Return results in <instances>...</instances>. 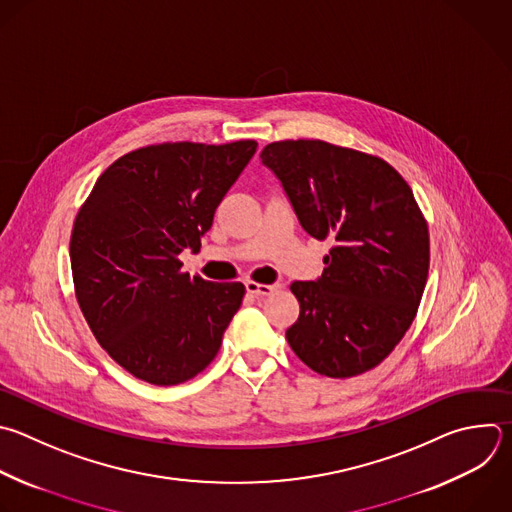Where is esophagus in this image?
Returning a JSON list of instances; mask_svg holds the SVG:
<instances>
[{"instance_id": "34e87169", "label": "esophagus", "mask_w": 512, "mask_h": 512, "mask_svg": "<svg viewBox=\"0 0 512 512\" xmlns=\"http://www.w3.org/2000/svg\"><path fill=\"white\" fill-rule=\"evenodd\" d=\"M281 285L279 283H273V285H265V283H255V281H247L245 283V289L247 293L255 295V297H265V295H271L273 291H277Z\"/></svg>"}]
</instances>
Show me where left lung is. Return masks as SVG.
<instances>
[{
  "label": "left lung",
  "instance_id": "obj_1",
  "mask_svg": "<svg viewBox=\"0 0 512 512\" xmlns=\"http://www.w3.org/2000/svg\"><path fill=\"white\" fill-rule=\"evenodd\" d=\"M301 227L331 241L315 281H293L299 317L285 337L329 378L376 368L412 325L430 265L428 225L386 160L323 140H281L261 152Z\"/></svg>",
  "mask_w": 512,
  "mask_h": 512
}]
</instances>
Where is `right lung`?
Wrapping results in <instances>:
<instances>
[{
	"label": "right lung",
	"mask_w": 512,
	"mask_h": 512,
	"mask_svg": "<svg viewBox=\"0 0 512 512\" xmlns=\"http://www.w3.org/2000/svg\"><path fill=\"white\" fill-rule=\"evenodd\" d=\"M257 150L164 142L112 162L82 205L70 239L78 305L108 356L134 378L177 386L217 356L243 283L181 273L217 207Z\"/></svg>",
	"instance_id": "add662e5"
}]
</instances>
